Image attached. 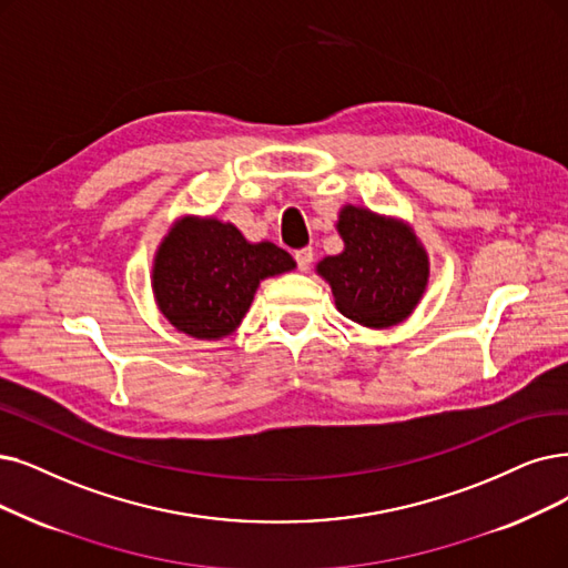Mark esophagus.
<instances>
[{"mask_svg":"<svg viewBox=\"0 0 568 568\" xmlns=\"http://www.w3.org/2000/svg\"><path fill=\"white\" fill-rule=\"evenodd\" d=\"M293 258H296L298 270L305 272V270H310V265H312V261H314V252H312L310 246H305V248H298V252L293 254Z\"/></svg>","mask_w":568,"mask_h":568,"instance_id":"esophagus-1","label":"esophagus"}]
</instances>
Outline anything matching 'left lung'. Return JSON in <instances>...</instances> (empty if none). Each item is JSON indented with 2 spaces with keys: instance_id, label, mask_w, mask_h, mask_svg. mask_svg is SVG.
<instances>
[{
  "instance_id": "8db88e82",
  "label": "left lung",
  "mask_w": 568,
  "mask_h": 568,
  "mask_svg": "<svg viewBox=\"0 0 568 568\" xmlns=\"http://www.w3.org/2000/svg\"><path fill=\"white\" fill-rule=\"evenodd\" d=\"M337 233L345 252L316 265L337 310L371 328L396 326L410 316L428 280V258L415 233L400 221L352 205L339 212Z\"/></svg>"
}]
</instances>
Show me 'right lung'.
<instances>
[{"instance_id":"right-lung-1","label":"right lung","mask_w":568,"mask_h":568,"mask_svg":"<svg viewBox=\"0 0 568 568\" xmlns=\"http://www.w3.org/2000/svg\"><path fill=\"white\" fill-rule=\"evenodd\" d=\"M296 267L272 242H246L233 223L179 219L153 261V293L165 320L197 339L231 335L265 277Z\"/></svg>"}]
</instances>
